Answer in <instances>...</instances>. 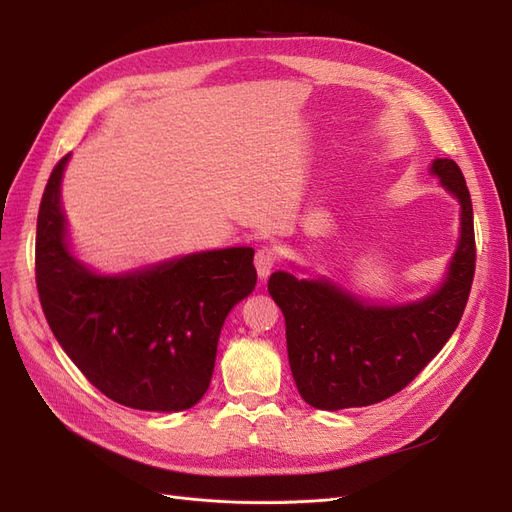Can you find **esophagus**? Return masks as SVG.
I'll use <instances>...</instances> for the list:
<instances>
[{
  "instance_id": "obj_1",
  "label": "esophagus",
  "mask_w": 512,
  "mask_h": 512,
  "mask_svg": "<svg viewBox=\"0 0 512 512\" xmlns=\"http://www.w3.org/2000/svg\"><path fill=\"white\" fill-rule=\"evenodd\" d=\"M275 260H277V252L273 250V247H260V250L256 252L254 265H256V271H258L260 280H267L273 265H275Z\"/></svg>"
}]
</instances>
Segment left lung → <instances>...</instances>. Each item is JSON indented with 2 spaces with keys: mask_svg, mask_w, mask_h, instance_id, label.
I'll return each instance as SVG.
<instances>
[{
  "mask_svg": "<svg viewBox=\"0 0 512 512\" xmlns=\"http://www.w3.org/2000/svg\"><path fill=\"white\" fill-rule=\"evenodd\" d=\"M429 173L459 203L457 247L433 292L376 303L324 275L269 277L286 320L292 378L309 406L335 412L378 404L408 386L455 333L474 277L472 200L453 160L436 158Z\"/></svg>",
  "mask_w": 512,
  "mask_h": 512,
  "instance_id": "8db88e82",
  "label": "left lung"
}]
</instances>
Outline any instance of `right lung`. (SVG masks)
I'll return each instance as SVG.
<instances>
[{
  "instance_id": "1",
  "label": "right lung",
  "mask_w": 512,
  "mask_h": 512,
  "mask_svg": "<svg viewBox=\"0 0 512 512\" xmlns=\"http://www.w3.org/2000/svg\"><path fill=\"white\" fill-rule=\"evenodd\" d=\"M70 156L53 168L38 213L36 284L46 322L108 399L134 410H188L209 389L226 316L256 286L254 250L222 247L96 271L74 254L61 207Z\"/></svg>"
}]
</instances>
